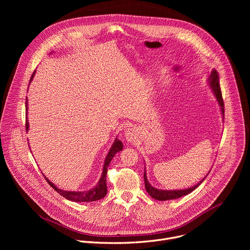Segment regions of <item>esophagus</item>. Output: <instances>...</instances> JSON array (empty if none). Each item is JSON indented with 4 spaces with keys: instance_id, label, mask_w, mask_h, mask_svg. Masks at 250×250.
I'll return each mask as SVG.
<instances>
[{
    "instance_id": "obj_1",
    "label": "esophagus",
    "mask_w": 250,
    "mask_h": 250,
    "mask_svg": "<svg viewBox=\"0 0 250 250\" xmlns=\"http://www.w3.org/2000/svg\"><path fill=\"white\" fill-rule=\"evenodd\" d=\"M125 138L128 142H135L138 138V132L135 127H130L125 130Z\"/></svg>"
}]
</instances>
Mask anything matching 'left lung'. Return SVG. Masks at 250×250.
I'll return each mask as SVG.
<instances>
[{"mask_svg": "<svg viewBox=\"0 0 250 250\" xmlns=\"http://www.w3.org/2000/svg\"><path fill=\"white\" fill-rule=\"evenodd\" d=\"M209 80V85L213 91V93L216 94V97L218 99V102L221 105V110L223 115H225V104H224V100H223V96H222V91H221V86H220V76L218 71L216 70H212L211 71V74L208 78ZM225 117V116H224ZM144 178H145V185H146V189L147 191V193L155 200L158 201H166V200H172V199H177V198H180L182 196L188 195L189 193H191L192 191H194L199 185H201V183L205 180L204 179L197 184L196 186L192 187V188H188L185 190H174V191H164V190H158L155 189L154 187H152L149 182L147 181V177H146V172L145 169V174H144Z\"/></svg>", "mask_w": 250, "mask_h": 250, "instance_id": "1", "label": "left lung"}]
</instances>
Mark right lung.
<instances>
[{
    "instance_id": "1",
    "label": "right lung",
    "mask_w": 250,
    "mask_h": 250,
    "mask_svg": "<svg viewBox=\"0 0 250 250\" xmlns=\"http://www.w3.org/2000/svg\"><path fill=\"white\" fill-rule=\"evenodd\" d=\"M34 74V72H33ZM33 74L31 76V78L33 77ZM25 112L27 114V100H25ZM25 128L27 130L28 128V123L27 120H25ZM123 149V144L122 141L118 140V138H116L113 146L111 147L108 155L105 157L104 160V168H103V174L101 176V179L98 183V185L89 190V191H83V192H71V191H63L61 189H58L56 186H54L47 178H45V180L48 182V184L57 192L59 193L62 197H64L65 199L69 200V201H74V202H94V201H98L103 199L105 195H106V173H108V167L109 164L111 163L112 159L114 158V156L116 155V153H118L119 151H121Z\"/></svg>"
}]
</instances>
